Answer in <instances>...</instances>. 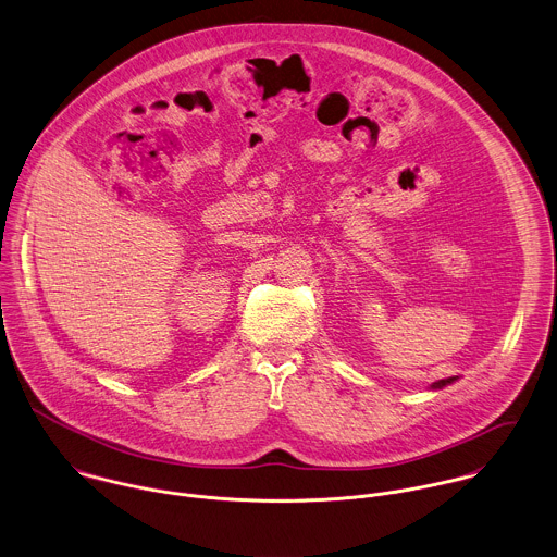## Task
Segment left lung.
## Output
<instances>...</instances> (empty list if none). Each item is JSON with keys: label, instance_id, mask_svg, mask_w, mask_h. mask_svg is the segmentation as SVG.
Wrapping results in <instances>:
<instances>
[{"label": "left lung", "instance_id": "obj_1", "mask_svg": "<svg viewBox=\"0 0 557 557\" xmlns=\"http://www.w3.org/2000/svg\"><path fill=\"white\" fill-rule=\"evenodd\" d=\"M454 379H456V376H449V379H442V381H437V383H435V385H433V387H435V389H442V387H445V385H447V383H451V381H454Z\"/></svg>", "mask_w": 557, "mask_h": 557}]
</instances>
